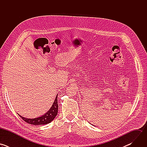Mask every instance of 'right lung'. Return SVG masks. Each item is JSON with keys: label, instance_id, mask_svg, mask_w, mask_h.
Returning a JSON list of instances; mask_svg holds the SVG:
<instances>
[{"label": "right lung", "instance_id": "add662e5", "mask_svg": "<svg viewBox=\"0 0 147 147\" xmlns=\"http://www.w3.org/2000/svg\"><path fill=\"white\" fill-rule=\"evenodd\" d=\"M57 111H58L57 96H56L51 108L45 115L39 117L35 118V119H27V118L22 117L20 115H18L24 121H25L26 123L28 124H33V125H41V124H47L51 122L57 115Z\"/></svg>", "mask_w": 147, "mask_h": 147}]
</instances>
